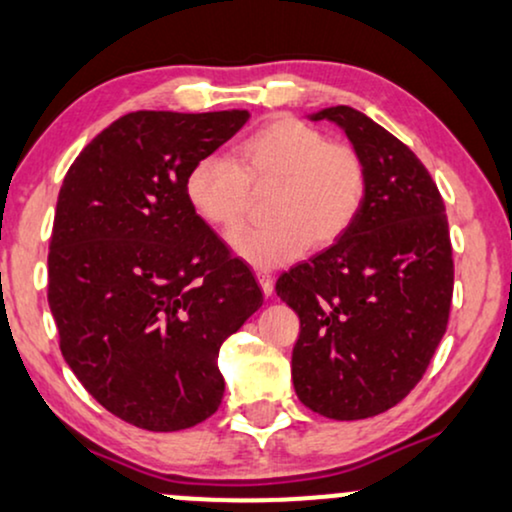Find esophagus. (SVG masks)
Here are the masks:
<instances>
[{
	"label": "esophagus",
	"instance_id": "esophagus-1",
	"mask_svg": "<svg viewBox=\"0 0 512 512\" xmlns=\"http://www.w3.org/2000/svg\"><path fill=\"white\" fill-rule=\"evenodd\" d=\"M255 276H257V281H260L264 297H269L271 293H274V276H271V271H267V269H257Z\"/></svg>",
	"mask_w": 512,
	"mask_h": 512
}]
</instances>
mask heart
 Wrapping results in <instances>:
<instances>
[{"label": "heart", "mask_w": 512, "mask_h": 512, "mask_svg": "<svg viewBox=\"0 0 512 512\" xmlns=\"http://www.w3.org/2000/svg\"><path fill=\"white\" fill-rule=\"evenodd\" d=\"M274 189L271 222L241 231L231 245L255 267H281L304 250L338 243L361 215L368 170L354 146L293 115H276L234 146V163L205 155L186 172L184 191L193 212L222 234L241 229L252 191Z\"/></svg>", "instance_id": "heart-1"}]
</instances>
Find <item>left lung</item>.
Here are the masks:
<instances>
[{
  "label": "left lung",
  "mask_w": 512,
  "mask_h": 512,
  "mask_svg": "<svg viewBox=\"0 0 512 512\" xmlns=\"http://www.w3.org/2000/svg\"><path fill=\"white\" fill-rule=\"evenodd\" d=\"M364 158L368 193L352 229L278 276L300 316L293 383L304 406L335 420L378 416L428 371L446 333L454 257L444 200L409 146L349 106L323 108Z\"/></svg>",
  "instance_id": "1"
}]
</instances>
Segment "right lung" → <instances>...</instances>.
Wrapping results in <instances>:
<instances>
[{"instance_id": "1", "label": "right lung", "mask_w": 512, "mask_h": 512, "mask_svg": "<svg viewBox=\"0 0 512 512\" xmlns=\"http://www.w3.org/2000/svg\"><path fill=\"white\" fill-rule=\"evenodd\" d=\"M248 111L122 115L58 191L49 309L63 359L106 411L174 432L219 409L222 342L262 307L250 269L186 200V172Z\"/></svg>"}]
</instances>
